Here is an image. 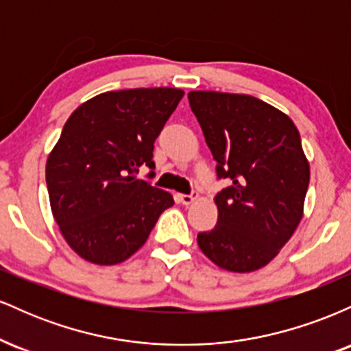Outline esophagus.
I'll list each match as a JSON object with an SVG mask.
<instances>
[{
  "label": "esophagus",
  "mask_w": 351,
  "mask_h": 351,
  "mask_svg": "<svg viewBox=\"0 0 351 351\" xmlns=\"http://www.w3.org/2000/svg\"><path fill=\"white\" fill-rule=\"evenodd\" d=\"M178 199H180V203H183V204H191L193 201L198 199V193L193 191V193H189V195H178Z\"/></svg>",
  "instance_id": "esophagus-1"
}]
</instances>
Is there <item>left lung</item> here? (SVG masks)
<instances>
[{
    "label": "left lung",
    "instance_id": "left-lung-1",
    "mask_svg": "<svg viewBox=\"0 0 351 351\" xmlns=\"http://www.w3.org/2000/svg\"><path fill=\"white\" fill-rule=\"evenodd\" d=\"M188 100L217 162V178L231 181L216 195L217 223L199 232V249L221 269L257 271L304 216L310 167L299 130L284 112L252 95L191 90Z\"/></svg>",
    "mask_w": 351,
    "mask_h": 351
}]
</instances>
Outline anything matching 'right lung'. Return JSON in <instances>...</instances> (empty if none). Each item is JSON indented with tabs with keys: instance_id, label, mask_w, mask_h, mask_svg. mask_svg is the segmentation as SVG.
Segmentation results:
<instances>
[{
	"instance_id": "obj_1",
	"label": "right lung",
	"mask_w": 351,
	"mask_h": 351,
	"mask_svg": "<svg viewBox=\"0 0 351 351\" xmlns=\"http://www.w3.org/2000/svg\"><path fill=\"white\" fill-rule=\"evenodd\" d=\"M183 95L171 87L104 92L67 119L47 156L46 183L56 223L82 259L123 263L175 204L135 173L155 168L153 143Z\"/></svg>"
}]
</instances>
